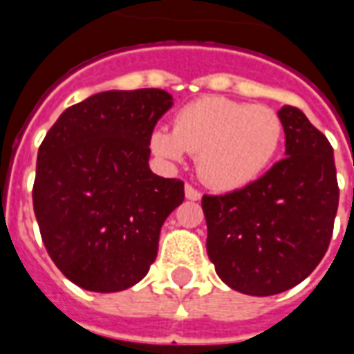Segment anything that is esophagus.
I'll return each instance as SVG.
<instances>
[{"mask_svg":"<svg viewBox=\"0 0 354 354\" xmlns=\"http://www.w3.org/2000/svg\"><path fill=\"white\" fill-rule=\"evenodd\" d=\"M185 199L189 201H199L201 199V192L199 189H195L193 185H185Z\"/></svg>","mask_w":354,"mask_h":354,"instance_id":"34e87169","label":"esophagus"}]
</instances>
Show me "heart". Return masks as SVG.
<instances>
[{
    "mask_svg": "<svg viewBox=\"0 0 354 354\" xmlns=\"http://www.w3.org/2000/svg\"><path fill=\"white\" fill-rule=\"evenodd\" d=\"M284 136L281 115L267 106L223 96L187 104L172 121V131L155 129L149 147L159 159L182 162L197 155V174L218 192L252 184L269 169Z\"/></svg>",
    "mask_w": 354,
    "mask_h": 354,
    "instance_id": "b5f03b06",
    "label": "heart"
}]
</instances>
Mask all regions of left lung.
Segmentation results:
<instances>
[{
	"label": "left lung",
	"instance_id": "obj_1",
	"mask_svg": "<svg viewBox=\"0 0 354 354\" xmlns=\"http://www.w3.org/2000/svg\"><path fill=\"white\" fill-rule=\"evenodd\" d=\"M286 151L243 189L205 195L207 252L230 288L273 296L319 266L339 203L334 149L301 109L282 106Z\"/></svg>",
	"mask_w": 354,
	"mask_h": 354
}]
</instances>
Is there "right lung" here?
I'll return each instance as SVG.
<instances>
[{
	"label": "right lung",
	"mask_w": 354,
	"mask_h": 354,
	"mask_svg": "<svg viewBox=\"0 0 354 354\" xmlns=\"http://www.w3.org/2000/svg\"><path fill=\"white\" fill-rule=\"evenodd\" d=\"M172 108L161 88L106 91L68 108L37 151L34 212L43 245L73 284L134 286L157 258L184 182L149 169V138Z\"/></svg>",
	"instance_id": "add662e5"
}]
</instances>
